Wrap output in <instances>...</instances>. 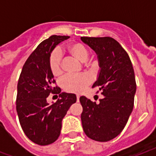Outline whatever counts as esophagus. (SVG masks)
Returning a JSON list of instances; mask_svg holds the SVG:
<instances>
[{"label":"esophagus","mask_w":156,"mask_h":156,"mask_svg":"<svg viewBox=\"0 0 156 156\" xmlns=\"http://www.w3.org/2000/svg\"><path fill=\"white\" fill-rule=\"evenodd\" d=\"M79 98H80V96H79V95H77V102H79Z\"/></svg>","instance_id":"obj_1"}]
</instances>
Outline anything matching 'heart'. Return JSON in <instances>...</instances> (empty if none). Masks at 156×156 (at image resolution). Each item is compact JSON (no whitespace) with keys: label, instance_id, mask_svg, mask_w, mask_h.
Segmentation results:
<instances>
[{"label":"heart","instance_id":"b5f03b06","mask_svg":"<svg viewBox=\"0 0 156 156\" xmlns=\"http://www.w3.org/2000/svg\"><path fill=\"white\" fill-rule=\"evenodd\" d=\"M69 55L79 61H83L87 68L95 69L98 66L96 60H87L89 50L85 44L80 42H75L68 45L66 48ZM48 67L54 77H61L63 74L62 60L60 52L57 50H53L48 57ZM90 83L89 76L86 73H82L76 76H66L61 80V87L65 91L69 93L80 94L85 90Z\"/></svg>","mask_w":156,"mask_h":156}]
</instances>
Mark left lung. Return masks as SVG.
<instances>
[{
  "label": "left lung",
  "mask_w": 156,
  "mask_h": 156,
  "mask_svg": "<svg viewBox=\"0 0 156 156\" xmlns=\"http://www.w3.org/2000/svg\"><path fill=\"white\" fill-rule=\"evenodd\" d=\"M97 53L100 71L92 87L104 96L93 103L81 96V120L88 138L108 142L125 128L133 108L136 81L133 66L126 51L112 37H81ZM99 92V90H98Z\"/></svg>",
  "instance_id": "8db88e82"
}]
</instances>
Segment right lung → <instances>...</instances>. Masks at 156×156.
Returning <instances> with one entry per match:
<instances>
[{"mask_svg":"<svg viewBox=\"0 0 156 156\" xmlns=\"http://www.w3.org/2000/svg\"><path fill=\"white\" fill-rule=\"evenodd\" d=\"M69 38L54 35L42 41L26 61L19 76L16 110L24 133L38 145H49L59 138L62 119L77 100L74 94L61 93L48 67L54 48ZM50 94L60 97L52 105L47 102Z\"/></svg>","mask_w":156,"mask_h":156,"instance_id":"right-lung-1","label":"right lung"}]
</instances>
